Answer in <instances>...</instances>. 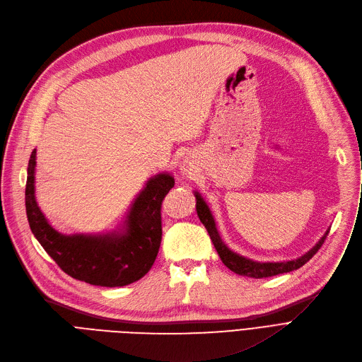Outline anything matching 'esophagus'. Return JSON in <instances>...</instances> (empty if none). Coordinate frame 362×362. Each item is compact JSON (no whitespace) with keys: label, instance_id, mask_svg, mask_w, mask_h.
I'll return each mask as SVG.
<instances>
[{"label":"esophagus","instance_id":"1","mask_svg":"<svg viewBox=\"0 0 362 362\" xmlns=\"http://www.w3.org/2000/svg\"><path fill=\"white\" fill-rule=\"evenodd\" d=\"M185 171H187V169H185Z\"/></svg>","mask_w":362,"mask_h":362}]
</instances>
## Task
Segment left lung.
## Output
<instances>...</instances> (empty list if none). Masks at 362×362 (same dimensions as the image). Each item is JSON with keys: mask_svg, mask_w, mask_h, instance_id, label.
<instances>
[{"mask_svg": "<svg viewBox=\"0 0 362 362\" xmlns=\"http://www.w3.org/2000/svg\"><path fill=\"white\" fill-rule=\"evenodd\" d=\"M196 199H197V204H196L197 215H199L202 223L204 225V228L207 229L209 235H210V240H211V243H214V245H215V248H216V251L219 254L222 263L229 270H232L233 273L241 274V276H248V278H256V279L270 278V276H276V274H281V273H288V272L300 269L308 260H311L314 254L318 250H320V247L323 245V243H325V240L327 237V233H329V230H327L325 233V237L314 245V248H311L307 254H304L303 257L296 259V260L285 262V263H259V262H252V260H248V259H245L243 256H238V254L230 251L222 243L219 233L216 230V226H215L214 216H211L207 204L203 202V199L199 194H196Z\"/></svg>", "mask_w": 362, "mask_h": 362, "instance_id": "left-lung-1", "label": "left lung"}]
</instances>
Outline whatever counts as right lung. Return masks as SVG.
<instances>
[{"instance_id": "1", "label": "right lung", "mask_w": 362, "mask_h": 362, "mask_svg": "<svg viewBox=\"0 0 362 362\" xmlns=\"http://www.w3.org/2000/svg\"><path fill=\"white\" fill-rule=\"evenodd\" d=\"M35 155L32 152L26 181V214L33 235L49 257L71 278L96 286L133 284L153 266L162 240L160 209L174 187L171 175L160 174L147 182L129 215L125 235H61L49 226L35 200Z\"/></svg>"}]
</instances>
